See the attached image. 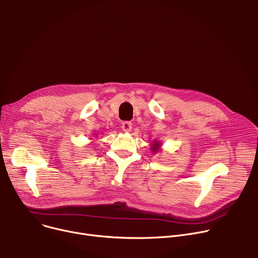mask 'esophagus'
<instances>
[{"mask_svg":"<svg viewBox=\"0 0 258 258\" xmlns=\"http://www.w3.org/2000/svg\"><path fill=\"white\" fill-rule=\"evenodd\" d=\"M121 127H122V130H123L124 132L127 133V132H130V131L132 130V122H131V121H123Z\"/></svg>","mask_w":258,"mask_h":258,"instance_id":"34e87169","label":"esophagus"}]
</instances>
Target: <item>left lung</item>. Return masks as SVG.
I'll list each match as a JSON object with an SVG mask.
<instances>
[{
    "mask_svg": "<svg viewBox=\"0 0 258 258\" xmlns=\"http://www.w3.org/2000/svg\"><path fill=\"white\" fill-rule=\"evenodd\" d=\"M159 146H160V145H159V143H158V144L156 143V144H153V147H151V148H152V150H153V151H158Z\"/></svg>",
    "mask_w": 258,
    "mask_h": 258,
    "instance_id": "8db88e82",
    "label": "left lung"
}]
</instances>
